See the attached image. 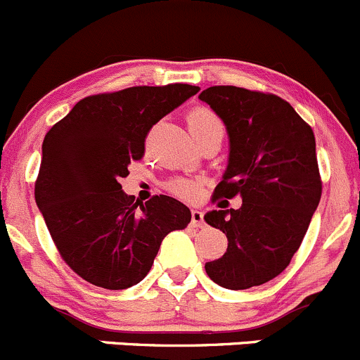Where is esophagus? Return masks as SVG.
<instances>
[{
    "label": "esophagus",
    "mask_w": 360,
    "mask_h": 360,
    "mask_svg": "<svg viewBox=\"0 0 360 360\" xmlns=\"http://www.w3.org/2000/svg\"><path fill=\"white\" fill-rule=\"evenodd\" d=\"M192 225L202 227L205 225V213L201 210H192Z\"/></svg>",
    "instance_id": "1"
}]
</instances>
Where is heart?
I'll return each instance as SVG.
<instances>
[{
	"label": "heart",
	"instance_id": "obj_1",
	"mask_svg": "<svg viewBox=\"0 0 360 360\" xmlns=\"http://www.w3.org/2000/svg\"><path fill=\"white\" fill-rule=\"evenodd\" d=\"M210 128H221L220 120H218L210 109L198 107V109H194L191 114H188V129H191V133L205 131V129H210ZM168 188L169 192H173L175 195L191 199L198 195L199 184L188 179H175L169 181Z\"/></svg>",
	"mask_w": 360,
	"mask_h": 360
}]
</instances>
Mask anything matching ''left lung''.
Segmentation results:
<instances>
[{
  "mask_svg": "<svg viewBox=\"0 0 360 360\" xmlns=\"http://www.w3.org/2000/svg\"><path fill=\"white\" fill-rule=\"evenodd\" d=\"M199 100L224 121L229 135L227 169L213 201L243 199L237 210L205 214L229 240L224 257L206 263V274L227 290L260 286L290 265L321 201L316 136L277 95L211 86Z\"/></svg>",
  "mask_w": 360,
  "mask_h": 360,
  "instance_id": "8db88e82",
  "label": "left lung"
}]
</instances>
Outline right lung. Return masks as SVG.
Wrapping results in <instances>:
<instances>
[{
	"mask_svg": "<svg viewBox=\"0 0 360 360\" xmlns=\"http://www.w3.org/2000/svg\"><path fill=\"white\" fill-rule=\"evenodd\" d=\"M199 90L175 83L86 97L44 136L36 205L60 257L88 283L135 286L162 239L191 221V210L175 198L135 202L120 181L129 162L143 158L149 129Z\"/></svg>",
	"mask_w": 360,
	"mask_h": 360,
	"instance_id": "1",
	"label": "right lung"
}]
</instances>
